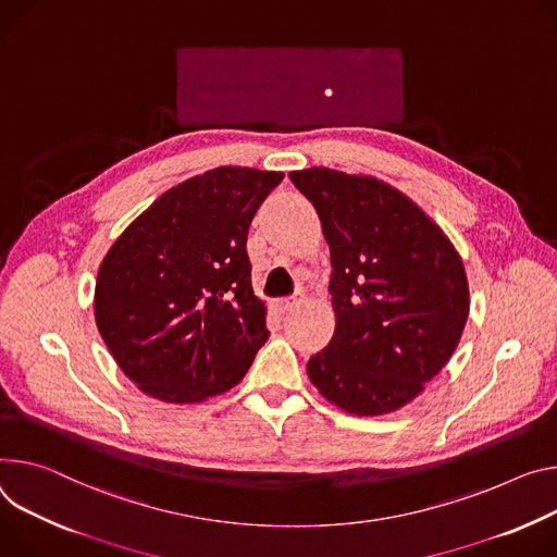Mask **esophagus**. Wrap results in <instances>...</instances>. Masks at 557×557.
Segmentation results:
<instances>
[{
	"mask_svg": "<svg viewBox=\"0 0 557 557\" xmlns=\"http://www.w3.org/2000/svg\"><path fill=\"white\" fill-rule=\"evenodd\" d=\"M301 299H305V295H301V293H295V295H290V297H284V299L277 301V311H280V313H288V311H293V309L299 305Z\"/></svg>",
	"mask_w": 557,
	"mask_h": 557,
	"instance_id": "1",
	"label": "esophagus"
}]
</instances>
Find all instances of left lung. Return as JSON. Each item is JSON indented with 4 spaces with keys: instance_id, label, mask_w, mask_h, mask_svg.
Segmentation results:
<instances>
[{
    "instance_id": "left-lung-1",
    "label": "left lung",
    "mask_w": 557,
    "mask_h": 557,
    "mask_svg": "<svg viewBox=\"0 0 557 557\" xmlns=\"http://www.w3.org/2000/svg\"><path fill=\"white\" fill-rule=\"evenodd\" d=\"M331 248L335 333L309 360L318 391L356 416H384L424 391L469 318L458 250L393 186L331 169L293 171Z\"/></svg>"
}]
</instances>
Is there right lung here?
<instances>
[{
    "label": "right lung",
    "instance_id": "1",
    "mask_svg": "<svg viewBox=\"0 0 557 557\" xmlns=\"http://www.w3.org/2000/svg\"><path fill=\"white\" fill-rule=\"evenodd\" d=\"M282 173L220 166L158 197L111 246L95 320L146 395L190 404L235 386L269 337L248 226Z\"/></svg>",
    "mask_w": 557,
    "mask_h": 557
}]
</instances>
